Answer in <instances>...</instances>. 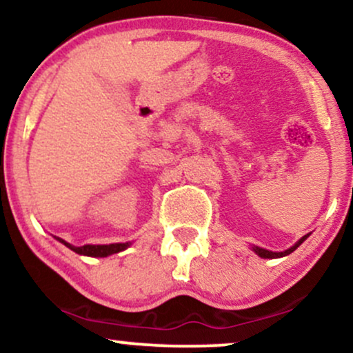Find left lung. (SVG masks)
Instances as JSON below:
<instances>
[{"label": "left lung", "mask_w": 353, "mask_h": 353, "mask_svg": "<svg viewBox=\"0 0 353 353\" xmlns=\"http://www.w3.org/2000/svg\"><path fill=\"white\" fill-rule=\"evenodd\" d=\"M309 235H304L303 239H301L298 243H296L294 246H291L290 250H286V252H281V253H276V252H268V250H265V248H260V246H253V252L258 254V256H261V258H279V256H286V254H290V253H292L294 252L296 248H298V246L303 243V241L307 239Z\"/></svg>", "instance_id": "1"}]
</instances>
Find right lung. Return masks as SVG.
<instances>
[{"instance_id":"obj_1","label":"right lung","mask_w":353,"mask_h":353,"mask_svg":"<svg viewBox=\"0 0 353 353\" xmlns=\"http://www.w3.org/2000/svg\"><path fill=\"white\" fill-rule=\"evenodd\" d=\"M59 241H62L63 245L69 246L70 250H74L75 253L79 254H87V256H108V254L123 252L125 248H128L130 243H113V245H83V246H72L67 241H63L61 239H57Z\"/></svg>"}]
</instances>
